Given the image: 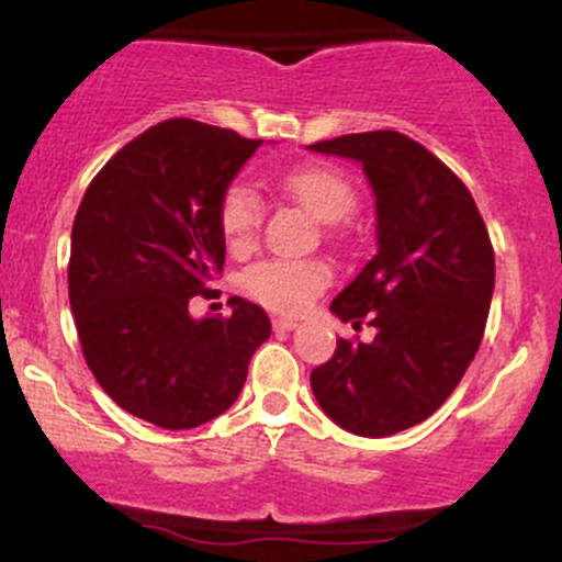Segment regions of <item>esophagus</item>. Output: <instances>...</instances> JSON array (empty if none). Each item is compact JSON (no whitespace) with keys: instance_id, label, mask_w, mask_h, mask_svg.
Here are the masks:
<instances>
[{"instance_id":"34e87169","label":"esophagus","mask_w":562,"mask_h":562,"mask_svg":"<svg viewBox=\"0 0 562 562\" xmlns=\"http://www.w3.org/2000/svg\"><path fill=\"white\" fill-rule=\"evenodd\" d=\"M272 325H274V330L290 333V330H295V327H299V319H293V317H274Z\"/></svg>"}]
</instances>
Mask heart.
<instances>
[{"label": "heart", "mask_w": 562, "mask_h": 562, "mask_svg": "<svg viewBox=\"0 0 562 562\" xmlns=\"http://www.w3.org/2000/svg\"><path fill=\"white\" fill-rule=\"evenodd\" d=\"M282 190L317 222L335 224L357 209V190L344 171L308 164L282 177ZM261 224V200L248 184L235 182L218 200V227L232 254L254 248ZM333 269L322 259H263L250 263L240 277L245 295L274 312H301L314 295L330 285Z\"/></svg>", "instance_id": "1"}]
</instances>
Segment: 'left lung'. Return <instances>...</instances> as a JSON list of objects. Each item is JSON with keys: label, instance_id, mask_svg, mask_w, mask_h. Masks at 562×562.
Masks as SVG:
<instances>
[{"label": "left lung", "instance_id": "8db88e82", "mask_svg": "<svg viewBox=\"0 0 562 562\" xmlns=\"http://www.w3.org/2000/svg\"><path fill=\"white\" fill-rule=\"evenodd\" d=\"M362 164L375 192L378 254L333 314L375 340L340 338L312 370L325 415L357 436L428 420L479 351L494 293V248L462 179L406 134H344L308 145Z\"/></svg>", "mask_w": 562, "mask_h": 562}]
</instances>
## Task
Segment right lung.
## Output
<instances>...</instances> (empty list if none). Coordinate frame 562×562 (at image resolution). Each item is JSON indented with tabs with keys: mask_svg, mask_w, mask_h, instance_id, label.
<instances>
[{
	"mask_svg": "<svg viewBox=\"0 0 562 562\" xmlns=\"http://www.w3.org/2000/svg\"><path fill=\"white\" fill-rule=\"evenodd\" d=\"M261 139L169 119L121 147L74 218L68 299L89 370L128 415L184 430L240 396L267 312L232 299L224 319L190 317L224 267L218 200Z\"/></svg>",
	"mask_w": 562,
	"mask_h": 562,
	"instance_id": "add662e5",
	"label": "right lung"
}]
</instances>
